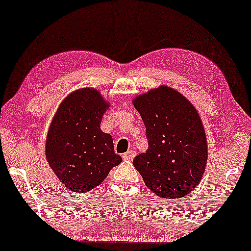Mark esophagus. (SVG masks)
<instances>
[{"label": "esophagus", "mask_w": 251, "mask_h": 251, "mask_svg": "<svg viewBox=\"0 0 251 251\" xmlns=\"http://www.w3.org/2000/svg\"><path fill=\"white\" fill-rule=\"evenodd\" d=\"M136 155V152L134 150H129L127 152H126V153L122 155V157L125 158V160H129V161H132L134 157H135Z\"/></svg>", "instance_id": "obj_1"}]
</instances>
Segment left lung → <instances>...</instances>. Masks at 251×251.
<instances>
[{
    "instance_id": "8db88e82",
    "label": "left lung",
    "mask_w": 251,
    "mask_h": 251,
    "mask_svg": "<svg viewBox=\"0 0 251 251\" xmlns=\"http://www.w3.org/2000/svg\"><path fill=\"white\" fill-rule=\"evenodd\" d=\"M148 150L133 161L145 184L166 199L186 196L202 178L207 158L205 133L196 109L178 91L161 86L138 96Z\"/></svg>"
}]
</instances>
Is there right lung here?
Here are the masks:
<instances>
[{
	"instance_id": "1",
	"label": "right lung",
	"mask_w": 251,
	"mask_h": 251,
	"mask_svg": "<svg viewBox=\"0 0 251 251\" xmlns=\"http://www.w3.org/2000/svg\"><path fill=\"white\" fill-rule=\"evenodd\" d=\"M107 107L98 90L78 89L62 102L49 127L47 160L70 191L95 188L122 161L115 153L112 136L100 129Z\"/></svg>"
}]
</instances>
